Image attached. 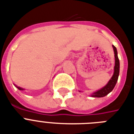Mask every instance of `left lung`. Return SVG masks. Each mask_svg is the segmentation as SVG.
Listing matches in <instances>:
<instances>
[{
    "instance_id": "1",
    "label": "left lung",
    "mask_w": 134,
    "mask_h": 134,
    "mask_svg": "<svg viewBox=\"0 0 134 134\" xmlns=\"http://www.w3.org/2000/svg\"><path fill=\"white\" fill-rule=\"evenodd\" d=\"M113 50H114L115 60L114 67V74H113V75L112 78L110 79V81H108L107 85L106 86H104V88H102L101 90H99L94 92L92 97H105L113 90L117 81H118L119 72H120V61H119L118 57V52H117V49L115 48V46H113Z\"/></svg>"
}]
</instances>
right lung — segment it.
<instances>
[{
	"mask_svg": "<svg viewBox=\"0 0 134 134\" xmlns=\"http://www.w3.org/2000/svg\"><path fill=\"white\" fill-rule=\"evenodd\" d=\"M16 88H17L19 90H24V89H22V88H19V87H16Z\"/></svg>",
	"mask_w": 134,
	"mask_h": 134,
	"instance_id": "right-lung-1",
	"label": "right lung"
}]
</instances>
